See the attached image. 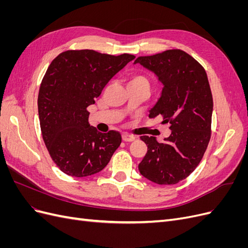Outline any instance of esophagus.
Segmentation results:
<instances>
[{"instance_id": "1", "label": "esophagus", "mask_w": 248, "mask_h": 248, "mask_svg": "<svg viewBox=\"0 0 248 248\" xmlns=\"http://www.w3.org/2000/svg\"><path fill=\"white\" fill-rule=\"evenodd\" d=\"M122 140L124 141H132V140H136V137L132 136V134L127 133V132H123L122 133Z\"/></svg>"}]
</instances>
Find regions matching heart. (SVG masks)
I'll list each match as a JSON object with an SVG mask.
<instances>
[{
    "label": "heart",
    "instance_id": "b5f03b06",
    "mask_svg": "<svg viewBox=\"0 0 248 248\" xmlns=\"http://www.w3.org/2000/svg\"><path fill=\"white\" fill-rule=\"evenodd\" d=\"M129 85L130 86H147L149 87L150 82L146 76L140 72H134L131 74L130 79H129Z\"/></svg>",
    "mask_w": 248,
    "mask_h": 248
}]
</instances>
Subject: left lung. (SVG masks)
<instances>
[{"mask_svg":"<svg viewBox=\"0 0 248 248\" xmlns=\"http://www.w3.org/2000/svg\"><path fill=\"white\" fill-rule=\"evenodd\" d=\"M163 84L159 100L149 117L170 123V137L158 142L142 136L148 151L139 164L140 174L159 185H171L188 177L204 156L211 138L213 98L207 73L196 59L181 49L139 57Z\"/></svg>","mask_w":248,"mask_h":248,"instance_id":"8db88e82","label":"left lung"}]
</instances>
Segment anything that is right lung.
<instances>
[{
	"mask_svg": "<svg viewBox=\"0 0 248 248\" xmlns=\"http://www.w3.org/2000/svg\"><path fill=\"white\" fill-rule=\"evenodd\" d=\"M136 58L93 49H70L52 60L38 94L42 138L57 167L72 177L106 168L122 141L119 131L102 133L90 126L88 107L123 67Z\"/></svg>",
	"mask_w": 248,
	"mask_h": 248,
	"instance_id": "right-lung-1",
	"label": "right lung"
}]
</instances>
